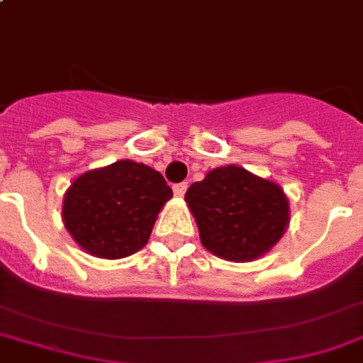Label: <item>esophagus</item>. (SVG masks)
Here are the masks:
<instances>
[{
  "instance_id": "esophagus-1",
  "label": "esophagus",
  "mask_w": 363,
  "mask_h": 363,
  "mask_svg": "<svg viewBox=\"0 0 363 363\" xmlns=\"http://www.w3.org/2000/svg\"><path fill=\"white\" fill-rule=\"evenodd\" d=\"M186 188H188V182H179V184L173 186V192H175V196L182 198V196L186 194Z\"/></svg>"
}]
</instances>
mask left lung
I'll use <instances>...</instances> for the list:
<instances>
[{"instance_id": "1", "label": "left lung", "mask_w": 363, "mask_h": 363, "mask_svg": "<svg viewBox=\"0 0 363 363\" xmlns=\"http://www.w3.org/2000/svg\"><path fill=\"white\" fill-rule=\"evenodd\" d=\"M203 247L226 261H253L278 242L289 203L278 184L236 165L209 171L184 194Z\"/></svg>"}]
</instances>
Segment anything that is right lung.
<instances>
[{
    "label": "right lung",
    "mask_w": 363,
    "mask_h": 363,
    "mask_svg": "<svg viewBox=\"0 0 363 363\" xmlns=\"http://www.w3.org/2000/svg\"><path fill=\"white\" fill-rule=\"evenodd\" d=\"M171 196L162 173L121 160L72 182L62 206L65 226L91 255L129 257L145 247L157 213Z\"/></svg>",
    "instance_id": "add662e5"
}]
</instances>
